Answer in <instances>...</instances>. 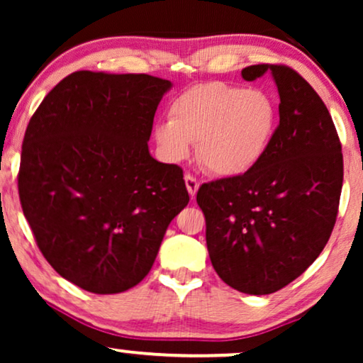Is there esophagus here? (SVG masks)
<instances>
[{"mask_svg":"<svg viewBox=\"0 0 363 363\" xmlns=\"http://www.w3.org/2000/svg\"><path fill=\"white\" fill-rule=\"evenodd\" d=\"M185 185H186V190H188V193H190V196L193 198V196L196 195L198 188H200V182H198L195 177H193V175H190V173H188V175H185Z\"/></svg>","mask_w":363,"mask_h":363,"instance_id":"esophagus-1","label":"esophagus"}]
</instances>
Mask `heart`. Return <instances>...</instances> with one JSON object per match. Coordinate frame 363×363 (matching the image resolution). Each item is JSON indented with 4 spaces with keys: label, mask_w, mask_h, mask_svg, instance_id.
<instances>
[{
    "label": "heart",
    "mask_w": 363,
    "mask_h": 363,
    "mask_svg": "<svg viewBox=\"0 0 363 363\" xmlns=\"http://www.w3.org/2000/svg\"><path fill=\"white\" fill-rule=\"evenodd\" d=\"M276 107L266 92L206 82L180 94L170 121L158 122L155 138L165 155L180 162L196 143L201 167L218 177H240L255 168L269 147Z\"/></svg>",
    "instance_id": "heart-1"
}]
</instances>
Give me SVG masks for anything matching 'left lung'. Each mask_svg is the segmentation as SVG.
Returning <instances> with one entry per match:
<instances>
[{"instance_id":"obj_1","label":"left lung","mask_w":363,"mask_h":363,"mask_svg":"<svg viewBox=\"0 0 363 363\" xmlns=\"http://www.w3.org/2000/svg\"><path fill=\"white\" fill-rule=\"evenodd\" d=\"M269 72L279 92V125L264 157L240 177L203 183L196 193L206 246L233 289L264 296L317 259L334 230L344 182L335 125L309 82L282 64L245 67V81Z\"/></svg>"}]
</instances>
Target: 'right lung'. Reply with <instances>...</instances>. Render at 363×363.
Instances as JSON below:
<instances>
[{"mask_svg":"<svg viewBox=\"0 0 363 363\" xmlns=\"http://www.w3.org/2000/svg\"><path fill=\"white\" fill-rule=\"evenodd\" d=\"M170 87L148 74L77 71L28 123L18 173L23 213L54 271L84 291L137 286L190 201L182 168L148 152Z\"/></svg>","mask_w":363,"mask_h":363,"instance_id":"1","label":"right lung"}]
</instances>
